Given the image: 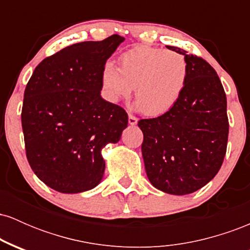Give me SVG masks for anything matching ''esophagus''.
Wrapping results in <instances>:
<instances>
[{
  "instance_id": "obj_1",
  "label": "esophagus",
  "mask_w": 250,
  "mask_h": 250,
  "mask_svg": "<svg viewBox=\"0 0 250 250\" xmlns=\"http://www.w3.org/2000/svg\"><path fill=\"white\" fill-rule=\"evenodd\" d=\"M137 121H139V120H137V117H135L134 115H131V114H129V116H128V122H129V125H135L137 123Z\"/></svg>"
}]
</instances>
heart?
I'll return each mask as SVG.
<instances>
[{
    "mask_svg": "<svg viewBox=\"0 0 250 250\" xmlns=\"http://www.w3.org/2000/svg\"><path fill=\"white\" fill-rule=\"evenodd\" d=\"M121 68L107 61L102 68L103 94L117 102L130 96L135 87L137 108L159 116L171 110L187 87L189 65L186 57L163 48L139 45L120 57Z\"/></svg>",
    "mask_w": 250,
    "mask_h": 250,
    "instance_id": "heart-1",
    "label": "heart"
}]
</instances>
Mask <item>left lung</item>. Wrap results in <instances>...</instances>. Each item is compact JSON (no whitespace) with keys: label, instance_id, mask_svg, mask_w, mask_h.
Segmentation results:
<instances>
[{"label":"left lung","instance_id":"left-lung-1","mask_svg":"<svg viewBox=\"0 0 250 250\" xmlns=\"http://www.w3.org/2000/svg\"><path fill=\"white\" fill-rule=\"evenodd\" d=\"M189 65L187 87L176 105L143 119L142 156L155 188L173 195L199 190L219 173L227 151V97L216 71L202 57L177 47Z\"/></svg>","mask_w":250,"mask_h":250}]
</instances>
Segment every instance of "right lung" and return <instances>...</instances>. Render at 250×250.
Here are the masks:
<instances>
[{
	"label": "right lung",
	"instance_id": "1",
	"mask_svg": "<svg viewBox=\"0 0 250 250\" xmlns=\"http://www.w3.org/2000/svg\"><path fill=\"white\" fill-rule=\"evenodd\" d=\"M123 37L85 41L45 57L24 90L22 129L25 154L35 175L65 194L82 193L101 182V150L116 143L128 114L101 97L102 68Z\"/></svg>",
	"mask_w": 250,
	"mask_h": 250
}]
</instances>
